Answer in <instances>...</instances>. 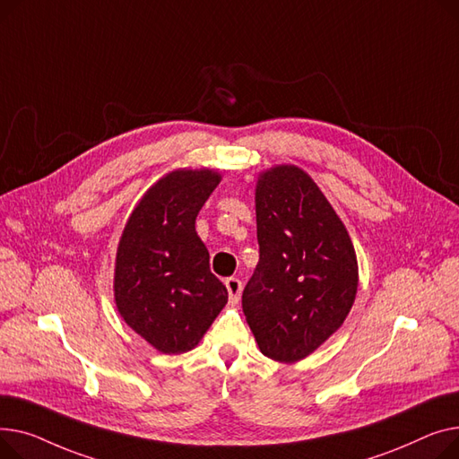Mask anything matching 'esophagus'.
I'll use <instances>...</instances> for the list:
<instances>
[{"mask_svg": "<svg viewBox=\"0 0 459 459\" xmlns=\"http://www.w3.org/2000/svg\"><path fill=\"white\" fill-rule=\"evenodd\" d=\"M226 289H228V294H230V304L235 306L238 304L240 300V290H242V283L238 278H228L226 281Z\"/></svg>", "mask_w": 459, "mask_h": 459, "instance_id": "34e87169", "label": "esophagus"}]
</instances>
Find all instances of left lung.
Listing matches in <instances>:
<instances>
[{"mask_svg":"<svg viewBox=\"0 0 459 459\" xmlns=\"http://www.w3.org/2000/svg\"><path fill=\"white\" fill-rule=\"evenodd\" d=\"M255 219L259 263L242 292V311L263 356L296 363L352 309L356 250L328 198L296 165L259 172Z\"/></svg>","mask_w":459,"mask_h":459,"instance_id":"1","label":"left lung"}]
</instances>
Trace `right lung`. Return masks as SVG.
I'll return each instance as SVG.
<instances>
[{"instance_id":"right-lung-1","label":"right lung","mask_w":459,"mask_h":459,"mask_svg":"<svg viewBox=\"0 0 459 459\" xmlns=\"http://www.w3.org/2000/svg\"><path fill=\"white\" fill-rule=\"evenodd\" d=\"M222 176L176 169L157 179L131 211L115 259V304L126 325L163 354L198 346L228 304L209 271L196 217Z\"/></svg>"}]
</instances>
